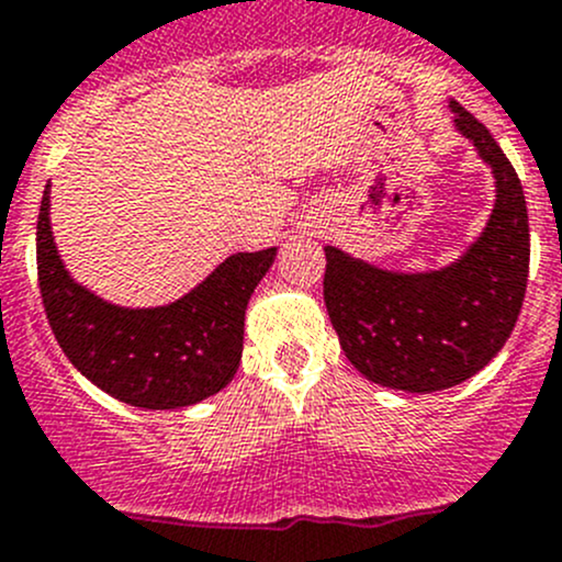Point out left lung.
<instances>
[{
  "instance_id": "left-lung-1",
  "label": "left lung",
  "mask_w": 562,
  "mask_h": 562,
  "mask_svg": "<svg viewBox=\"0 0 562 562\" xmlns=\"http://www.w3.org/2000/svg\"><path fill=\"white\" fill-rule=\"evenodd\" d=\"M453 125L492 169L486 226L453 262L387 270L325 246V305L344 355L369 382L404 393L462 385L508 341L530 268L521 182L492 133L451 100Z\"/></svg>"
}]
</instances>
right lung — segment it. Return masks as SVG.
Here are the masks:
<instances>
[{"label":"right lung","instance_id":"add662e5","mask_svg":"<svg viewBox=\"0 0 562 562\" xmlns=\"http://www.w3.org/2000/svg\"><path fill=\"white\" fill-rule=\"evenodd\" d=\"M279 248L232 254L164 305L111 303L65 268L52 232V186L37 215V276L48 325L70 363L138 409H182L224 391L243 358L246 308Z\"/></svg>","mask_w":562,"mask_h":562}]
</instances>
